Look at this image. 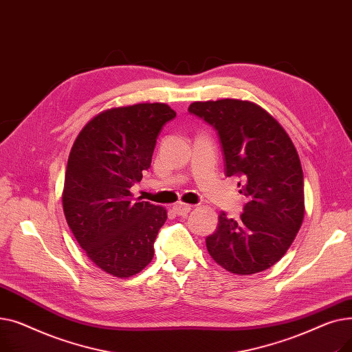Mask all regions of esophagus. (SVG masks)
Here are the masks:
<instances>
[{"label": "esophagus", "mask_w": 352, "mask_h": 352, "mask_svg": "<svg viewBox=\"0 0 352 352\" xmlns=\"http://www.w3.org/2000/svg\"><path fill=\"white\" fill-rule=\"evenodd\" d=\"M173 208L177 215H187L191 211V206L182 204V202H178V204H175Z\"/></svg>", "instance_id": "34e87169"}]
</instances>
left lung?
Instances as JSON below:
<instances>
[{
  "mask_svg": "<svg viewBox=\"0 0 352 352\" xmlns=\"http://www.w3.org/2000/svg\"><path fill=\"white\" fill-rule=\"evenodd\" d=\"M188 111L217 129L226 175L241 177L239 191L248 198L238 219L218 215L215 232L206 239L210 255L236 275L268 270L288 251L305 214L297 148L283 125L255 102L195 101Z\"/></svg>",
  "mask_w": 352,
  "mask_h": 352,
  "instance_id": "left-lung-1",
  "label": "left lung"
}]
</instances>
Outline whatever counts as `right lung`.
<instances>
[{
    "label": "right lung",
    "mask_w": 352,
    "mask_h": 352,
    "mask_svg": "<svg viewBox=\"0 0 352 352\" xmlns=\"http://www.w3.org/2000/svg\"><path fill=\"white\" fill-rule=\"evenodd\" d=\"M162 102L114 107L92 117L72 144L63 208L87 256L117 278L141 272L154 256L166 210L131 199L151 158L161 126L175 117Z\"/></svg>",
    "instance_id": "right-lung-1"
}]
</instances>
